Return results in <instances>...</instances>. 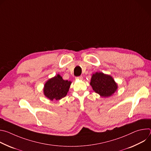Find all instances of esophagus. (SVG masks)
I'll use <instances>...</instances> for the list:
<instances>
[{
  "label": "esophagus",
  "mask_w": 151,
  "mask_h": 151,
  "mask_svg": "<svg viewBox=\"0 0 151 151\" xmlns=\"http://www.w3.org/2000/svg\"><path fill=\"white\" fill-rule=\"evenodd\" d=\"M76 79H78V80H82L83 79V76H80L78 77H76L75 78Z\"/></svg>",
  "instance_id": "34e87169"
}]
</instances>
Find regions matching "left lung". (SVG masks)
<instances>
[{
  "mask_svg": "<svg viewBox=\"0 0 151 151\" xmlns=\"http://www.w3.org/2000/svg\"><path fill=\"white\" fill-rule=\"evenodd\" d=\"M90 85L95 93L101 97H109L118 90V84L109 75L96 72L91 76Z\"/></svg>",
  "mask_w": 151,
  "mask_h": 151,
  "instance_id": "left-lung-1",
  "label": "left lung"
}]
</instances>
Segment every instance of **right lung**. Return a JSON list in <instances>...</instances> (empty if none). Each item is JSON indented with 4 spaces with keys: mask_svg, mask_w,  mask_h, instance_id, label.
Masks as SVG:
<instances>
[{
    "mask_svg": "<svg viewBox=\"0 0 151 151\" xmlns=\"http://www.w3.org/2000/svg\"><path fill=\"white\" fill-rule=\"evenodd\" d=\"M71 83V81L64 80L57 74L45 82L43 90L44 94L51 101L60 100L67 95Z\"/></svg>",
    "mask_w": 151,
    "mask_h": 151,
    "instance_id": "add662e5",
    "label": "right lung"
}]
</instances>
